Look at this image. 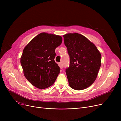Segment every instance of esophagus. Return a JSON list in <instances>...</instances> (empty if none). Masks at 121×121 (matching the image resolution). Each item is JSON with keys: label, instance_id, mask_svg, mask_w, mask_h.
<instances>
[{"label": "esophagus", "instance_id": "1", "mask_svg": "<svg viewBox=\"0 0 121 121\" xmlns=\"http://www.w3.org/2000/svg\"><path fill=\"white\" fill-rule=\"evenodd\" d=\"M58 65H59V66L60 67V68L61 69H63V65H62V63L61 62L58 63Z\"/></svg>", "mask_w": 121, "mask_h": 121}]
</instances>
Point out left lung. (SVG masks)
<instances>
[{"label": "left lung", "mask_w": 121, "mask_h": 121, "mask_svg": "<svg viewBox=\"0 0 121 121\" xmlns=\"http://www.w3.org/2000/svg\"><path fill=\"white\" fill-rule=\"evenodd\" d=\"M63 37L70 58L69 66L66 69L69 85L76 90L85 89L97 77L101 66V54L83 35L69 33Z\"/></svg>", "instance_id": "8db88e82"}]
</instances>
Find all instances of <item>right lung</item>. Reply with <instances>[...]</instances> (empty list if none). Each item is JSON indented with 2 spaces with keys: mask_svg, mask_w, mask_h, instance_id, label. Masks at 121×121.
<instances>
[{
  "mask_svg": "<svg viewBox=\"0 0 121 121\" xmlns=\"http://www.w3.org/2000/svg\"><path fill=\"white\" fill-rule=\"evenodd\" d=\"M62 42L60 36L43 32L24 48L21 58L23 73L36 88L43 89L54 83L60 71L54 61L55 50Z\"/></svg>",
  "mask_w": 121,
  "mask_h": 121,
  "instance_id": "1",
  "label": "right lung"
}]
</instances>
